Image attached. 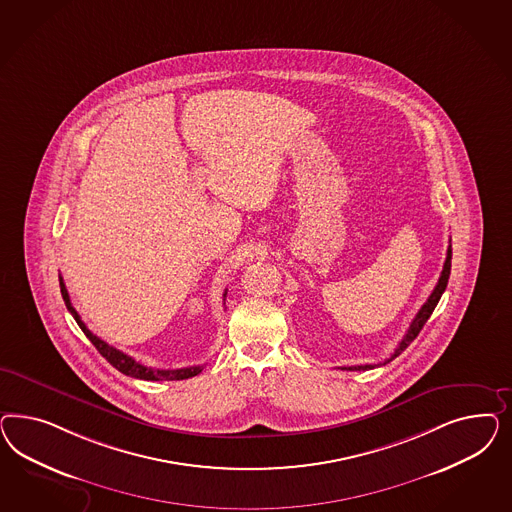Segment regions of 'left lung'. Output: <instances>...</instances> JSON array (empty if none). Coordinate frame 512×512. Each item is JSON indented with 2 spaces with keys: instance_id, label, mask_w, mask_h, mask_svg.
<instances>
[{
  "instance_id": "left-lung-1",
  "label": "left lung",
  "mask_w": 512,
  "mask_h": 512,
  "mask_svg": "<svg viewBox=\"0 0 512 512\" xmlns=\"http://www.w3.org/2000/svg\"><path fill=\"white\" fill-rule=\"evenodd\" d=\"M450 259H452V248L449 246V249H447V259H445V264H443V272H441V276H439V281H437V285H435L432 295H430V298L424 302V306L420 308L419 313L415 315L413 323L409 325V330H407V334L403 336V340L400 341V345L396 347L394 355L388 358V360H385L383 364H387V362L394 360L398 355H402V351H405V349L409 347V343L419 336L422 326L426 325V321H428V319H430V315L434 313L435 306H437V302H439L441 295L445 293L447 283H449ZM375 366H377V364H364V366H349V368H341V370H347V372H364V370H373Z\"/></svg>"
}]
</instances>
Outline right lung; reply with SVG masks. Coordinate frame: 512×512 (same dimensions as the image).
<instances>
[{
  "mask_svg": "<svg viewBox=\"0 0 512 512\" xmlns=\"http://www.w3.org/2000/svg\"><path fill=\"white\" fill-rule=\"evenodd\" d=\"M60 289H62L63 302H65L67 310L71 311V315L75 317L77 325L82 328V332L86 334V338L92 341L93 345H95V349H97L103 357L107 358L118 372L125 373V375H129V377L144 379V381H182V379L195 377V375H199V373L202 372L204 366H189V368H178V370H157V368H148V366L140 364L135 358L129 357V355L122 353L120 349L109 345L107 341L97 338L93 332H90V328L82 323L80 315H78L77 310H75L73 304H71V298H69V293H67V289H65L62 276H60ZM225 295H227V291H225Z\"/></svg>",
  "mask_w": 512,
  "mask_h": 512,
  "instance_id": "add662e5",
  "label": "right lung"
}]
</instances>
